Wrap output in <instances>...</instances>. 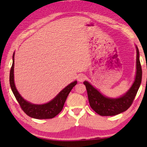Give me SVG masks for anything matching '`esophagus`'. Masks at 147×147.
I'll return each instance as SVG.
<instances>
[{"label": "esophagus", "instance_id": "esophagus-1", "mask_svg": "<svg viewBox=\"0 0 147 147\" xmlns=\"http://www.w3.org/2000/svg\"><path fill=\"white\" fill-rule=\"evenodd\" d=\"M85 78H86V76L83 74H79L78 76V80L79 82H83Z\"/></svg>", "mask_w": 147, "mask_h": 147}]
</instances>
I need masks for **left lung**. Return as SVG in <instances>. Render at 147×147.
I'll return each instance as SVG.
<instances>
[{"instance_id":"obj_1","label":"left lung","mask_w":147,"mask_h":147,"mask_svg":"<svg viewBox=\"0 0 147 147\" xmlns=\"http://www.w3.org/2000/svg\"><path fill=\"white\" fill-rule=\"evenodd\" d=\"M136 49V73L132 85L130 88L117 98L108 97L102 94L88 81H84V84L88 92V100L91 108L96 113L102 116H113L123 113L130 108L132 104L138 91L140 87L142 79V69L139 60V52L138 47Z\"/></svg>"}]
</instances>
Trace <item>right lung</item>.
Listing matches in <instances>:
<instances>
[{
    "label": "right lung",
    "instance_id": "add662e5",
    "mask_svg": "<svg viewBox=\"0 0 147 147\" xmlns=\"http://www.w3.org/2000/svg\"><path fill=\"white\" fill-rule=\"evenodd\" d=\"M14 56L15 52L13 54V63L9 73V84L11 91L22 109L26 115L34 119H47L54 117L61 112L67 96L73 87L76 86L77 81L75 80L69 84L49 102L43 104H32L22 97L16 87L14 82Z\"/></svg>",
    "mask_w": 147,
    "mask_h": 147
}]
</instances>
